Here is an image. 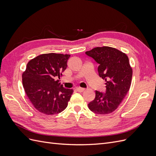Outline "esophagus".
<instances>
[{
    "mask_svg": "<svg viewBox=\"0 0 156 156\" xmlns=\"http://www.w3.org/2000/svg\"><path fill=\"white\" fill-rule=\"evenodd\" d=\"M77 90L78 91V92H83V91H84V90H85V89H84V88H77Z\"/></svg>",
    "mask_w": 156,
    "mask_h": 156,
    "instance_id": "obj_1",
    "label": "esophagus"
}]
</instances>
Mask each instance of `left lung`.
Wrapping results in <instances>:
<instances>
[{
    "label": "left lung",
    "mask_w": 156,
    "mask_h": 156,
    "mask_svg": "<svg viewBox=\"0 0 156 156\" xmlns=\"http://www.w3.org/2000/svg\"><path fill=\"white\" fill-rule=\"evenodd\" d=\"M99 64L100 77L105 81L106 93L96 90L94 100L88 103L91 111L107 115L115 111L129 92L133 70L128 56L111 47H98L85 53Z\"/></svg>",
    "instance_id": "8db88e82"
}]
</instances>
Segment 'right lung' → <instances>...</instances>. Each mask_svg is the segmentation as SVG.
Instances as JSON below:
<instances>
[{
	"instance_id": "add662e5",
	"label": "right lung",
	"mask_w": 156,
	"mask_h": 156,
	"mask_svg": "<svg viewBox=\"0 0 156 156\" xmlns=\"http://www.w3.org/2000/svg\"><path fill=\"white\" fill-rule=\"evenodd\" d=\"M70 55L47 53L30 60L22 75L23 86L28 98L36 110L46 115L63 111L68 106L73 89L59 83L67 68Z\"/></svg>"
}]
</instances>
